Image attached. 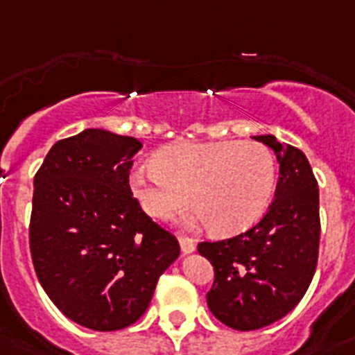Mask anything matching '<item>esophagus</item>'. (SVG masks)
<instances>
[{"instance_id": "1", "label": "esophagus", "mask_w": 355, "mask_h": 355, "mask_svg": "<svg viewBox=\"0 0 355 355\" xmlns=\"http://www.w3.org/2000/svg\"><path fill=\"white\" fill-rule=\"evenodd\" d=\"M180 247L183 254H190V252H194L196 248V243L192 237H187V236H181L180 237Z\"/></svg>"}]
</instances>
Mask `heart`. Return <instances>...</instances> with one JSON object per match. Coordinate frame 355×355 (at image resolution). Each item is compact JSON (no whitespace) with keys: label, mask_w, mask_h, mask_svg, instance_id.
Wrapping results in <instances>:
<instances>
[{"label":"heart","mask_w":355,"mask_h":355,"mask_svg":"<svg viewBox=\"0 0 355 355\" xmlns=\"http://www.w3.org/2000/svg\"><path fill=\"white\" fill-rule=\"evenodd\" d=\"M134 194L148 216L165 219L190 201L192 221L212 232L237 234L259 221L276 189V161L261 143L181 141L165 146L154 165L137 168Z\"/></svg>","instance_id":"heart-1"}]
</instances>
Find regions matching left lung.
<instances>
[{"instance_id":"1","label":"left lung","mask_w":355,"mask_h":355,"mask_svg":"<svg viewBox=\"0 0 355 355\" xmlns=\"http://www.w3.org/2000/svg\"><path fill=\"white\" fill-rule=\"evenodd\" d=\"M254 139L276 152L274 201L247 232L198 245L214 266L210 312L234 330L263 329L294 310L314 277L319 254V189L309 159L268 134Z\"/></svg>"}]
</instances>
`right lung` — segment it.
Returning a JSON list of instances; mask_svg holds the SVG:
<instances>
[{
    "label": "right lung",
    "mask_w": 355,
    "mask_h": 355,
    "mask_svg": "<svg viewBox=\"0 0 355 355\" xmlns=\"http://www.w3.org/2000/svg\"><path fill=\"white\" fill-rule=\"evenodd\" d=\"M136 137L87 128L52 146L34 175L31 254L41 286L74 323H136L180 243L132 196Z\"/></svg>",
    "instance_id": "1"
}]
</instances>
